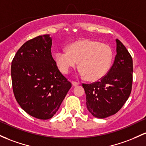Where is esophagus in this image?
Returning <instances> with one entry per match:
<instances>
[{
	"label": "esophagus",
	"instance_id": "1",
	"mask_svg": "<svg viewBox=\"0 0 146 146\" xmlns=\"http://www.w3.org/2000/svg\"><path fill=\"white\" fill-rule=\"evenodd\" d=\"M72 84H73V86H76L79 85L80 83H79V82H74V81H73V82H72Z\"/></svg>",
	"mask_w": 146,
	"mask_h": 146
}]
</instances>
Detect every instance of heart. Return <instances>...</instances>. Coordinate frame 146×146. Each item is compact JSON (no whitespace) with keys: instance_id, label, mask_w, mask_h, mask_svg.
Instances as JSON below:
<instances>
[{"instance_id":"obj_1","label":"heart","mask_w":146,"mask_h":146,"mask_svg":"<svg viewBox=\"0 0 146 146\" xmlns=\"http://www.w3.org/2000/svg\"><path fill=\"white\" fill-rule=\"evenodd\" d=\"M113 51L109 45L96 41L82 39L70 44L67 49H60L55 54L58 68L67 74L80 62V75L89 80L101 79L110 70L113 60Z\"/></svg>"}]
</instances>
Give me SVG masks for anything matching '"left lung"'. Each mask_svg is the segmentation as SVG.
I'll use <instances>...</instances> for the list:
<instances>
[{"label": "left lung", "mask_w": 146, "mask_h": 146, "mask_svg": "<svg viewBox=\"0 0 146 146\" xmlns=\"http://www.w3.org/2000/svg\"><path fill=\"white\" fill-rule=\"evenodd\" d=\"M116 55L108 73L100 81L82 84L86 95V107L95 117L105 118L115 114L130 95L132 85V56L116 39Z\"/></svg>", "instance_id": "8db88e82"}]
</instances>
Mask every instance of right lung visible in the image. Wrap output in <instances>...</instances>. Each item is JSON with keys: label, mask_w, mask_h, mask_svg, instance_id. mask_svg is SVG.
Returning <instances> with one entry per match:
<instances>
[{"label": "right lung", "mask_w": 146, "mask_h": 146, "mask_svg": "<svg viewBox=\"0 0 146 146\" xmlns=\"http://www.w3.org/2000/svg\"><path fill=\"white\" fill-rule=\"evenodd\" d=\"M51 46L50 35L29 40L18 50L11 66L17 102L27 113L41 120L55 114L72 86L58 69Z\"/></svg>", "instance_id": "right-lung-1"}]
</instances>
